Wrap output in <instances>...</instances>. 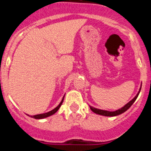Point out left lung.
I'll list each match as a JSON object with an SVG mask.
<instances>
[{"label": "left lung", "mask_w": 151, "mask_h": 151, "mask_svg": "<svg viewBox=\"0 0 151 151\" xmlns=\"http://www.w3.org/2000/svg\"><path fill=\"white\" fill-rule=\"evenodd\" d=\"M141 89V88H140L138 93L137 94V95H136L135 97H134V98L132 100V101H129L127 104H125L123 107H122L121 109H119V110H116V111L110 112V111H106V110H99V109H96V108L90 106L91 110L94 112V113H97V114H99V115H102V116H118V115H119V114H122V113H123L124 112L126 111L128 109H129V108H130V106L133 104V103H134V101H135V100L137 99V97H138V94H139Z\"/></svg>", "instance_id": "8db88e82"}]
</instances>
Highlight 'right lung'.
<instances>
[{
    "label": "right lung",
    "mask_w": 151,
    "mask_h": 151,
    "mask_svg": "<svg viewBox=\"0 0 151 151\" xmlns=\"http://www.w3.org/2000/svg\"><path fill=\"white\" fill-rule=\"evenodd\" d=\"M63 99H64V97H63V98L62 101H61L60 104L58 105L57 107L54 108V110H52L51 111L48 112V113H42V114H38V115L31 116V117H32V118H35V119H44V118H46V117H48V116H50L53 115V114H54V113H55L57 110H59V108L60 107V106L62 105L63 102Z\"/></svg>",
    "instance_id": "right-lung-1"
}]
</instances>
